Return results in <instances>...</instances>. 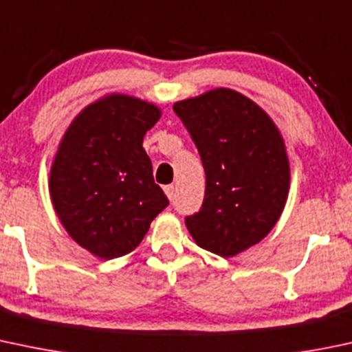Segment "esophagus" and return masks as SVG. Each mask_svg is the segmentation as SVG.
<instances>
[{"label": "esophagus", "mask_w": 352, "mask_h": 352, "mask_svg": "<svg viewBox=\"0 0 352 352\" xmlns=\"http://www.w3.org/2000/svg\"><path fill=\"white\" fill-rule=\"evenodd\" d=\"M165 194H166V197L170 199V201H173V197H175V187L166 186L165 187Z\"/></svg>", "instance_id": "1"}]
</instances>
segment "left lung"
<instances>
[{
    "mask_svg": "<svg viewBox=\"0 0 352 352\" xmlns=\"http://www.w3.org/2000/svg\"><path fill=\"white\" fill-rule=\"evenodd\" d=\"M197 146L206 172L204 202L186 217L195 243L223 258L272 231L290 184L283 138L268 114L231 89L173 104Z\"/></svg>",
    "mask_w": 352,
    "mask_h": 352,
    "instance_id": "obj_1",
    "label": "left lung"
}]
</instances>
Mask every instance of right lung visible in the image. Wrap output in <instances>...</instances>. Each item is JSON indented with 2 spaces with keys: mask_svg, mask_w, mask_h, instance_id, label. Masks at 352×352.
<instances>
[{
  "mask_svg": "<svg viewBox=\"0 0 352 352\" xmlns=\"http://www.w3.org/2000/svg\"><path fill=\"white\" fill-rule=\"evenodd\" d=\"M160 109L113 94L72 121L50 170L58 219L76 243L102 260L131 253L168 206L153 180L143 136Z\"/></svg>",
  "mask_w": 352,
  "mask_h": 352,
  "instance_id": "add662e5",
  "label": "right lung"
}]
</instances>
